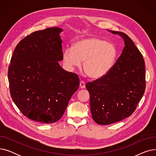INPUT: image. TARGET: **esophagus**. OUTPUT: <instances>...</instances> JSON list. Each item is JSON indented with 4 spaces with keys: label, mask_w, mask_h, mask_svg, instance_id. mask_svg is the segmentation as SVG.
<instances>
[{
    "label": "esophagus",
    "mask_w": 156,
    "mask_h": 156,
    "mask_svg": "<svg viewBox=\"0 0 156 156\" xmlns=\"http://www.w3.org/2000/svg\"><path fill=\"white\" fill-rule=\"evenodd\" d=\"M80 88H85V83L83 81H81L80 83Z\"/></svg>",
    "instance_id": "34e87169"
}]
</instances>
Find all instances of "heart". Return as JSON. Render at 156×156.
<instances>
[{
  "label": "heart",
  "mask_w": 156,
  "mask_h": 156,
  "mask_svg": "<svg viewBox=\"0 0 156 156\" xmlns=\"http://www.w3.org/2000/svg\"><path fill=\"white\" fill-rule=\"evenodd\" d=\"M117 55L112 44L96 37L81 39L72 48L65 49L63 61L70 69L80 67L83 62V69L91 78L97 79L105 75L112 67Z\"/></svg>",
  "instance_id": "obj_1"
}]
</instances>
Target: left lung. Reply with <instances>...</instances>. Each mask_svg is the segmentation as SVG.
Segmentation results:
<instances>
[{
    "label": "left lung",
    "instance_id": "8db88e82",
    "mask_svg": "<svg viewBox=\"0 0 156 156\" xmlns=\"http://www.w3.org/2000/svg\"><path fill=\"white\" fill-rule=\"evenodd\" d=\"M111 32L123 38V50L105 75L86 85L92 118L102 125L114 123L132 115L145 89L142 54L125 33Z\"/></svg>",
    "mask_w": 156,
    "mask_h": 156
}]
</instances>
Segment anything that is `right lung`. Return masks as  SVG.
I'll use <instances>...</instances> for the list:
<instances>
[{"mask_svg": "<svg viewBox=\"0 0 156 156\" xmlns=\"http://www.w3.org/2000/svg\"><path fill=\"white\" fill-rule=\"evenodd\" d=\"M62 31L57 27L33 32L16 45L8 69L13 102L28 118L51 124L61 118L79 87L76 74L62 69Z\"/></svg>", "mask_w": 156, "mask_h": 156, "instance_id": "1", "label": "right lung"}]
</instances>
